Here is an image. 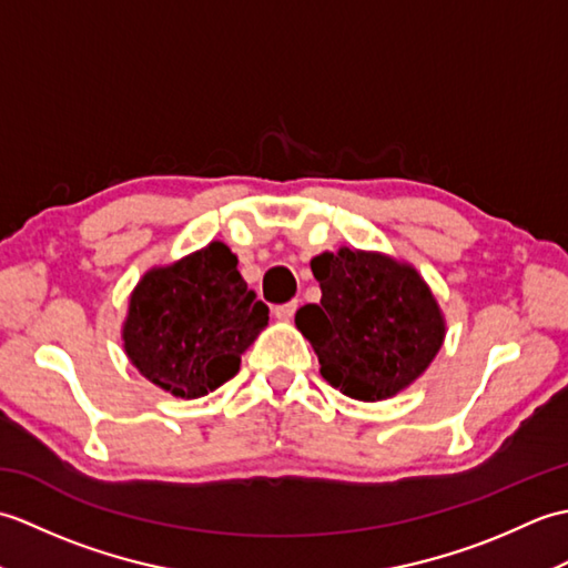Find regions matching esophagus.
I'll return each instance as SVG.
<instances>
[{
	"instance_id": "obj_1",
	"label": "esophagus",
	"mask_w": 568,
	"mask_h": 568,
	"mask_svg": "<svg viewBox=\"0 0 568 568\" xmlns=\"http://www.w3.org/2000/svg\"><path fill=\"white\" fill-rule=\"evenodd\" d=\"M295 312H297V300H291V303L277 305V307L273 310V315H275L277 320L287 322V320H293V317H295Z\"/></svg>"
}]
</instances>
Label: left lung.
Returning <instances> with one entry per match:
<instances>
[{"label":"left lung","instance_id":"8db88e82","mask_svg":"<svg viewBox=\"0 0 568 568\" xmlns=\"http://www.w3.org/2000/svg\"><path fill=\"white\" fill-rule=\"evenodd\" d=\"M310 265L322 300L300 307L295 324L315 348L322 378L364 403L415 383L442 348L446 324L413 265L346 246Z\"/></svg>","mask_w":568,"mask_h":568}]
</instances>
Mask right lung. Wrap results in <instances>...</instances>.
Instances as JSON below:
<instances>
[{
	"instance_id": "add662e5",
	"label": "right lung",
	"mask_w": 568,
	"mask_h": 568,
	"mask_svg": "<svg viewBox=\"0 0 568 568\" xmlns=\"http://www.w3.org/2000/svg\"><path fill=\"white\" fill-rule=\"evenodd\" d=\"M236 263L226 244L212 241L141 277L122 339L143 378L195 400L236 376L241 354L268 324V307L248 291Z\"/></svg>"
}]
</instances>
